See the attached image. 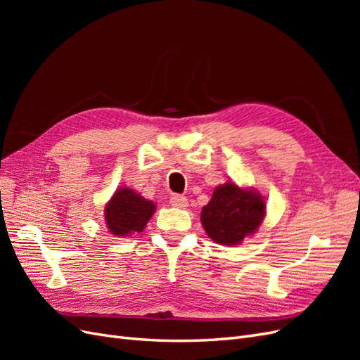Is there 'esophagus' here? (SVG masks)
<instances>
[{
  "label": "esophagus",
  "instance_id": "34e87169",
  "mask_svg": "<svg viewBox=\"0 0 360 360\" xmlns=\"http://www.w3.org/2000/svg\"><path fill=\"white\" fill-rule=\"evenodd\" d=\"M169 202L174 207H179V209H186V207H188V198L183 197V195H179V193L171 195Z\"/></svg>",
  "mask_w": 360,
  "mask_h": 360
}]
</instances>
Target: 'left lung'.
<instances>
[{
  "label": "left lung",
  "mask_w": 360,
  "mask_h": 360,
  "mask_svg": "<svg viewBox=\"0 0 360 360\" xmlns=\"http://www.w3.org/2000/svg\"><path fill=\"white\" fill-rule=\"evenodd\" d=\"M266 214L263 195L226 181L217 186L201 210V224L213 242L236 246L257 233Z\"/></svg>",
  "instance_id": "1"
}]
</instances>
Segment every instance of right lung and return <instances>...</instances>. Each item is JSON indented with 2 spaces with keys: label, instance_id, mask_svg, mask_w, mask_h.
<instances>
[{
  "label": "right lung",
  "instance_id": "add662e5",
  "mask_svg": "<svg viewBox=\"0 0 360 360\" xmlns=\"http://www.w3.org/2000/svg\"><path fill=\"white\" fill-rule=\"evenodd\" d=\"M156 212V204L146 200L134 189L122 188L115 191L105 207V222L111 234L124 237L141 233L150 217Z\"/></svg>",
  "mask_w": 360,
  "mask_h": 360
}]
</instances>
